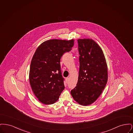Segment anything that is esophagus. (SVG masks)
<instances>
[{
	"label": "esophagus",
	"mask_w": 133,
	"mask_h": 133,
	"mask_svg": "<svg viewBox=\"0 0 133 133\" xmlns=\"http://www.w3.org/2000/svg\"><path fill=\"white\" fill-rule=\"evenodd\" d=\"M66 81L67 82H69V78H66Z\"/></svg>",
	"instance_id": "1"
}]
</instances>
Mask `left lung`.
<instances>
[{
  "instance_id": "1",
  "label": "left lung",
  "mask_w": 133,
  "mask_h": 133,
  "mask_svg": "<svg viewBox=\"0 0 133 133\" xmlns=\"http://www.w3.org/2000/svg\"><path fill=\"white\" fill-rule=\"evenodd\" d=\"M79 72L77 86L71 91L79 104L88 106L101 94L108 81L106 61L101 48L91 39H78Z\"/></svg>"
}]
</instances>
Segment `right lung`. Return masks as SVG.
<instances>
[{"label":"right lung","instance_id":"add662e5","mask_svg":"<svg viewBox=\"0 0 133 133\" xmlns=\"http://www.w3.org/2000/svg\"><path fill=\"white\" fill-rule=\"evenodd\" d=\"M74 44V39H51L40 45L35 51L30 67L29 82L34 95L43 104H54L65 88L60 59Z\"/></svg>","mask_w":133,"mask_h":133}]
</instances>
